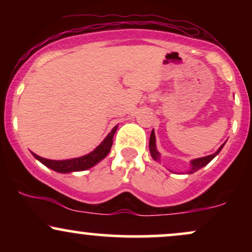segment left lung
Instances as JSON below:
<instances>
[{"mask_svg":"<svg viewBox=\"0 0 252 252\" xmlns=\"http://www.w3.org/2000/svg\"><path fill=\"white\" fill-rule=\"evenodd\" d=\"M225 144V143H224ZM224 144L220 146V148H219L215 154L212 155H207V156H204V158H195V160H192L190 161V169L187 172V174H192V173L196 172V170H199L202 167L206 166L207 163H210L211 161L213 160V158H216L217 155L220 153V150L222 149V147H224ZM149 150H150V154H152V158H154V160L158 161L160 160V153L156 150V141H155V132L154 130L152 131V134H150V140H149Z\"/></svg>","mask_w":252,"mask_h":252,"instance_id":"8db88e82","label":"left lung"}]
</instances>
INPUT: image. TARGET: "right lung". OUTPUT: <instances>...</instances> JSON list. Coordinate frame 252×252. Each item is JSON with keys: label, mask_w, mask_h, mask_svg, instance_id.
Returning <instances> with one entry per match:
<instances>
[{"label": "right lung", "mask_w": 252, "mask_h": 252, "mask_svg": "<svg viewBox=\"0 0 252 252\" xmlns=\"http://www.w3.org/2000/svg\"><path fill=\"white\" fill-rule=\"evenodd\" d=\"M117 130V126H114V129L109 132V135L104 138V141L99 146L97 147L94 152L90 154H86L80 158H70V160H48V158H43L41 156L33 154L36 160H39L42 164H45L48 168L56 170L58 173H72V172H80V170H85L94 167L99 161H102L106 155L109 154L110 149L112 147L114 142V135Z\"/></svg>", "instance_id": "obj_1"}]
</instances>
